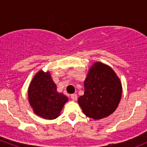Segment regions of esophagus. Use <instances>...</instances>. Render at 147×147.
Returning a JSON list of instances; mask_svg holds the SVG:
<instances>
[{
  "instance_id": "obj_1",
  "label": "esophagus",
  "mask_w": 147,
  "mask_h": 147,
  "mask_svg": "<svg viewBox=\"0 0 147 147\" xmlns=\"http://www.w3.org/2000/svg\"><path fill=\"white\" fill-rule=\"evenodd\" d=\"M71 99H72L73 101H76L77 99H78V96H77V94H73L71 95Z\"/></svg>"
}]
</instances>
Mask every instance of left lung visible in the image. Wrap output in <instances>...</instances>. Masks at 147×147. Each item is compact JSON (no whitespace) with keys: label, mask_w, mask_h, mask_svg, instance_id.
Here are the masks:
<instances>
[{"label":"left lung","mask_w":147,"mask_h":147,"mask_svg":"<svg viewBox=\"0 0 147 147\" xmlns=\"http://www.w3.org/2000/svg\"><path fill=\"white\" fill-rule=\"evenodd\" d=\"M84 84V94L78 98V103L86 116L100 119L115 112L121 97V84L112 68L94 63Z\"/></svg>","instance_id":"obj_1"}]
</instances>
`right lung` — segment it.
I'll return each instance as SVG.
<instances>
[{
	"label": "right lung",
	"mask_w": 147,
	"mask_h": 147,
	"mask_svg": "<svg viewBox=\"0 0 147 147\" xmlns=\"http://www.w3.org/2000/svg\"><path fill=\"white\" fill-rule=\"evenodd\" d=\"M28 100L36 115L47 119H54L59 116L68 99L57 92L50 73L41 70L30 84Z\"/></svg>",
	"instance_id": "1"
}]
</instances>
